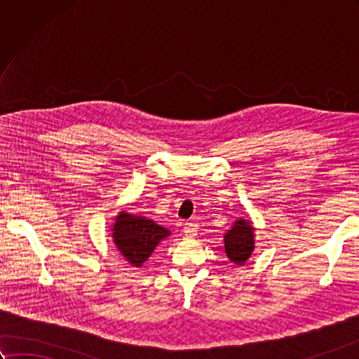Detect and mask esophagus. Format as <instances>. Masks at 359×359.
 <instances>
[{"label": "esophagus", "instance_id": "esophagus-1", "mask_svg": "<svg viewBox=\"0 0 359 359\" xmlns=\"http://www.w3.org/2000/svg\"><path fill=\"white\" fill-rule=\"evenodd\" d=\"M197 225L196 222H187L185 224V226H184V233H185V236L187 238H194V236L197 234Z\"/></svg>", "mask_w": 359, "mask_h": 359}]
</instances>
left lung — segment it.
<instances>
[{"mask_svg": "<svg viewBox=\"0 0 359 359\" xmlns=\"http://www.w3.org/2000/svg\"><path fill=\"white\" fill-rule=\"evenodd\" d=\"M255 228L247 219H239L233 224L231 230L224 236L225 253L231 262L242 265L247 262L255 250Z\"/></svg>", "mask_w": 359, "mask_h": 359, "instance_id": "left-lung-1", "label": "left lung"}]
</instances>
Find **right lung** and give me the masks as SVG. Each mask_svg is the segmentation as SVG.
<instances>
[{"label": "right lung", "instance_id": "1", "mask_svg": "<svg viewBox=\"0 0 359 359\" xmlns=\"http://www.w3.org/2000/svg\"><path fill=\"white\" fill-rule=\"evenodd\" d=\"M171 233L154 220L134 216L121 211L112 228V239L116 247L129 264L140 266L154 253L156 247Z\"/></svg>", "mask_w": 359, "mask_h": 359}]
</instances>
